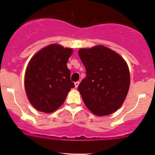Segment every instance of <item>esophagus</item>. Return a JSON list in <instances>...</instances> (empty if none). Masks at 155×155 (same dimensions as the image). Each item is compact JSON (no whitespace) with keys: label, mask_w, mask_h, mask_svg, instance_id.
<instances>
[{"label":"esophagus","mask_w":155,"mask_h":155,"mask_svg":"<svg viewBox=\"0 0 155 155\" xmlns=\"http://www.w3.org/2000/svg\"><path fill=\"white\" fill-rule=\"evenodd\" d=\"M74 84H75V87L77 88L78 86H79V81H76V82L74 83Z\"/></svg>","instance_id":"esophagus-1"}]
</instances>
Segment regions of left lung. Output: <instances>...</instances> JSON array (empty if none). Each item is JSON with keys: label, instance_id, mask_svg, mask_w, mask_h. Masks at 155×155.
Returning <instances> with one entry per match:
<instances>
[{"label": "left lung", "instance_id": "8db88e82", "mask_svg": "<svg viewBox=\"0 0 155 155\" xmlns=\"http://www.w3.org/2000/svg\"><path fill=\"white\" fill-rule=\"evenodd\" d=\"M79 55L87 74L78 87L84 104L99 117L116 111L129 90L126 62L117 52L101 45L80 49Z\"/></svg>", "mask_w": 155, "mask_h": 155}]
</instances>
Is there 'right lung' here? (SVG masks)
I'll list each match as a JSON object with an SVG mask.
<instances>
[{
  "label": "right lung",
  "instance_id": "right-lung-1",
  "mask_svg": "<svg viewBox=\"0 0 155 155\" xmlns=\"http://www.w3.org/2000/svg\"><path fill=\"white\" fill-rule=\"evenodd\" d=\"M72 52V49L51 44L41 49L28 63L25 87L28 100L38 111H54L75 87L67 67Z\"/></svg>",
  "mask_w": 155,
  "mask_h": 155
}]
</instances>
